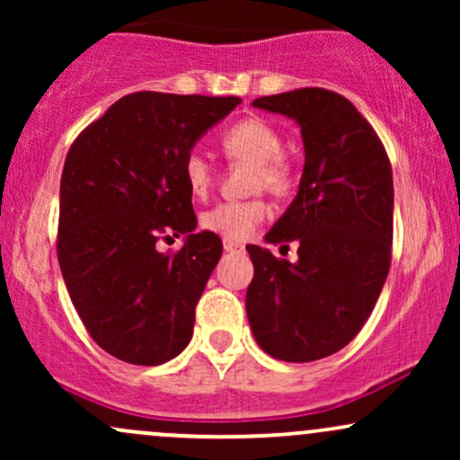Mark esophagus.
Listing matches in <instances>:
<instances>
[{
    "instance_id": "esophagus-1",
    "label": "esophagus",
    "mask_w": 460,
    "mask_h": 460,
    "mask_svg": "<svg viewBox=\"0 0 460 460\" xmlns=\"http://www.w3.org/2000/svg\"><path fill=\"white\" fill-rule=\"evenodd\" d=\"M223 246H225L226 252H242V251H244V246L237 244V242H231V240H225Z\"/></svg>"
}]
</instances>
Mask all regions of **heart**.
<instances>
[{"instance_id": "heart-1", "label": "heart", "mask_w": 460, "mask_h": 460, "mask_svg": "<svg viewBox=\"0 0 460 460\" xmlns=\"http://www.w3.org/2000/svg\"><path fill=\"white\" fill-rule=\"evenodd\" d=\"M223 149L234 160L255 164L252 186L283 194L289 188V168L283 162V140L270 123L261 119H246L229 128L223 136ZM183 179L190 192L203 199L212 188L214 168L203 153L192 151L183 160ZM268 208L261 200H231L218 203L200 216V225L225 240L242 242L266 218Z\"/></svg>"}]
</instances>
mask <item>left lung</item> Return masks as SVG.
<instances>
[{"instance_id": "obj_1", "label": "left lung", "mask_w": 460, "mask_h": 460, "mask_svg": "<svg viewBox=\"0 0 460 460\" xmlns=\"http://www.w3.org/2000/svg\"><path fill=\"white\" fill-rule=\"evenodd\" d=\"M300 128L298 192L266 234L296 242L298 261L246 246L252 281L246 315L263 352L289 363L341 350L366 324L392 261L394 179L372 125L341 94L298 88L252 102Z\"/></svg>"}]
</instances>
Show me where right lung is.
I'll return each mask as SVG.
<instances>
[{
  "label": "right lung",
  "instance_id": "right-lung-1",
  "mask_svg": "<svg viewBox=\"0 0 460 460\" xmlns=\"http://www.w3.org/2000/svg\"><path fill=\"white\" fill-rule=\"evenodd\" d=\"M242 102L131 93L73 142L60 181L58 261L84 326L105 352L160 366L192 340L194 307L223 255L197 234L183 160ZM182 251H156L160 234Z\"/></svg>",
  "mask_w": 460,
  "mask_h": 460
}]
</instances>
